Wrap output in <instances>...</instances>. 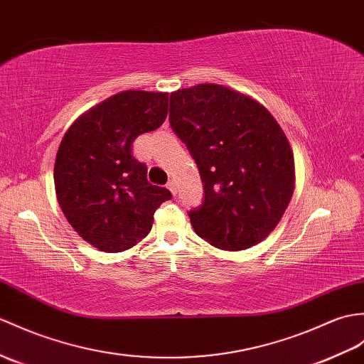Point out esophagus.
Segmentation results:
<instances>
[{
	"label": "esophagus",
	"instance_id": "esophagus-1",
	"mask_svg": "<svg viewBox=\"0 0 364 364\" xmlns=\"http://www.w3.org/2000/svg\"><path fill=\"white\" fill-rule=\"evenodd\" d=\"M167 189L172 192V196H176V192H178V191H176V184L173 181H168L167 183Z\"/></svg>",
	"mask_w": 364,
	"mask_h": 364
}]
</instances>
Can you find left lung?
<instances>
[{"mask_svg":"<svg viewBox=\"0 0 364 364\" xmlns=\"http://www.w3.org/2000/svg\"><path fill=\"white\" fill-rule=\"evenodd\" d=\"M171 125L200 171L205 200L193 231L240 251L267 239L294 191V158L281 125L248 95L217 83L171 92Z\"/></svg>","mask_w":364,"mask_h":364,"instance_id":"obj_1","label":"left lung"}]
</instances>
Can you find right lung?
Masks as SVG:
<instances>
[{"label":"right lung","instance_id":"right-lung-1","mask_svg":"<svg viewBox=\"0 0 364 364\" xmlns=\"http://www.w3.org/2000/svg\"><path fill=\"white\" fill-rule=\"evenodd\" d=\"M167 102L161 91H121L80 114L58 146V205L75 232L100 251L134 247L150 232L155 210L172 198L147 181V166L132 155L133 141L164 122Z\"/></svg>","mask_w":364,"mask_h":364}]
</instances>
